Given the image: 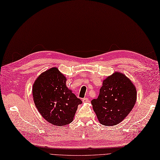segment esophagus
I'll return each mask as SVG.
<instances>
[{"label":"esophagus","mask_w":160,"mask_h":160,"mask_svg":"<svg viewBox=\"0 0 160 160\" xmlns=\"http://www.w3.org/2000/svg\"><path fill=\"white\" fill-rule=\"evenodd\" d=\"M82 101H83V103H88V102H89V99L87 98H84L83 99V100H82Z\"/></svg>","instance_id":"esophagus-1"}]
</instances>
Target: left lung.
I'll return each instance as SVG.
<instances>
[{"label":"left lung","mask_w":160,"mask_h":160,"mask_svg":"<svg viewBox=\"0 0 160 160\" xmlns=\"http://www.w3.org/2000/svg\"><path fill=\"white\" fill-rule=\"evenodd\" d=\"M136 101L135 86L123 73L116 71L103 81L100 94L92 104L100 124L114 126L127 117Z\"/></svg>","instance_id":"left-lung-1"}]
</instances>
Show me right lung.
Returning a JSON list of instances; mask_svg holds the SVG:
<instances>
[{"mask_svg": "<svg viewBox=\"0 0 160 160\" xmlns=\"http://www.w3.org/2000/svg\"><path fill=\"white\" fill-rule=\"evenodd\" d=\"M67 78L57 67L50 68L38 77L33 85V102L46 121L55 126L72 122L82 101L66 85Z\"/></svg>", "mask_w": 160, "mask_h": 160, "instance_id": "add662e5", "label": "right lung"}]
</instances>
